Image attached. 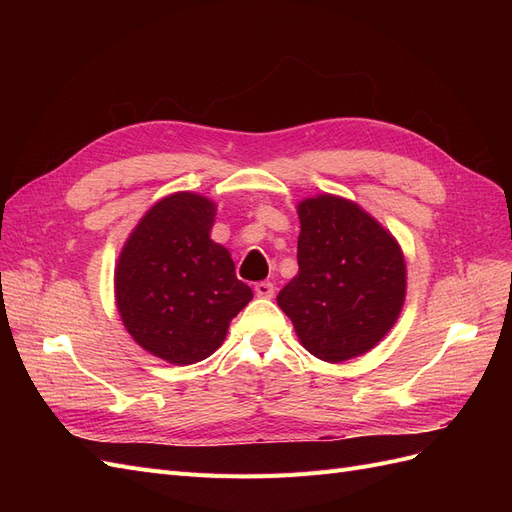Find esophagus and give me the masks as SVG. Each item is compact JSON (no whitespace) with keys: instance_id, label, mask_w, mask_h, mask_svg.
<instances>
[{"instance_id":"34e87169","label":"esophagus","mask_w":512,"mask_h":512,"mask_svg":"<svg viewBox=\"0 0 512 512\" xmlns=\"http://www.w3.org/2000/svg\"><path fill=\"white\" fill-rule=\"evenodd\" d=\"M254 292H256V297H260V299H271L275 294V288H273L271 282H258L254 286Z\"/></svg>"}]
</instances>
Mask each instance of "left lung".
I'll return each instance as SVG.
<instances>
[{
    "instance_id": "obj_1",
    "label": "left lung",
    "mask_w": 512,
    "mask_h": 512,
    "mask_svg": "<svg viewBox=\"0 0 512 512\" xmlns=\"http://www.w3.org/2000/svg\"><path fill=\"white\" fill-rule=\"evenodd\" d=\"M297 213L299 273L277 305L316 359H354L382 342L401 314L404 252L389 230L342 196L305 198Z\"/></svg>"
}]
</instances>
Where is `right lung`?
<instances>
[{
    "label": "right lung",
    "mask_w": 512,
    "mask_h": 512,
    "mask_svg": "<svg viewBox=\"0 0 512 512\" xmlns=\"http://www.w3.org/2000/svg\"><path fill=\"white\" fill-rule=\"evenodd\" d=\"M213 222L209 198L175 192L143 215L117 260L115 301L123 327L168 363L207 359L254 297L237 280L230 252L209 237Z\"/></svg>",
    "instance_id": "1"
}]
</instances>
